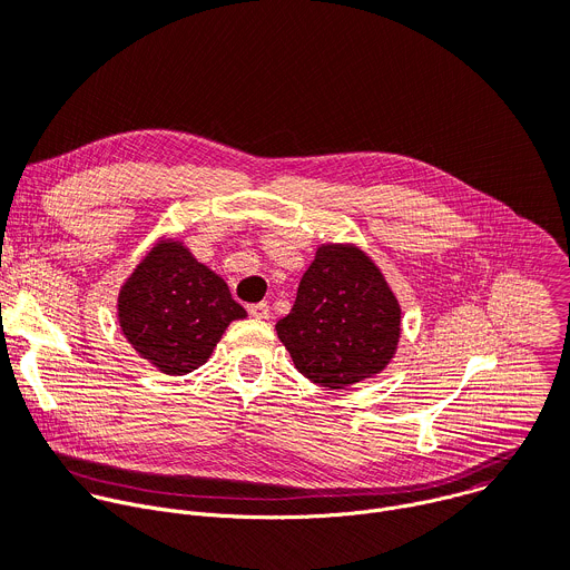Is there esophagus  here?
<instances>
[{"mask_svg": "<svg viewBox=\"0 0 570 570\" xmlns=\"http://www.w3.org/2000/svg\"><path fill=\"white\" fill-rule=\"evenodd\" d=\"M248 313L257 320H268L271 317V306L266 302H259V304H250L248 306Z\"/></svg>", "mask_w": 570, "mask_h": 570, "instance_id": "obj_1", "label": "esophagus"}]
</instances>
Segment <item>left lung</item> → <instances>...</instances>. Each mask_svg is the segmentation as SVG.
I'll list each match as a JSON object with an SVG mask.
<instances>
[{"mask_svg":"<svg viewBox=\"0 0 570 570\" xmlns=\"http://www.w3.org/2000/svg\"><path fill=\"white\" fill-rule=\"evenodd\" d=\"M275 330L299 374L341 390L390 365L401 338V304L363 248L327 240Z\"/></svg>","mask_w":570,"mask_h":570,"instance_id":"obj_1","label":"left lung"}]
</instances>
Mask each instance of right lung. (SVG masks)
Segmentation results:
<instances>
[{"mask_svg": "<svg viewBox=\"0 0 570 570\" xmlns=\"http://www.w3.org/2000/svg\"><path fill=\"white\" fill-rule=\"evenodd\" d=\"M220 275L178 236H159L117 295V320L132 350L161 374L207 363L229 322L246 317Z\"/></svg>", "mask_w": 570, "mask_h": 570, "instance_id": "obj_1", "label": "right lung"}]
</instances>
